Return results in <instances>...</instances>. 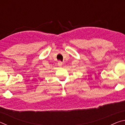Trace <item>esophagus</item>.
Returning <instances> with one entry per match:
<instances>
[{"label": "esophagus", "mask_w": 125, "mask_h": 125, "mask_svg": "<svg viewBox=\"0 0 125 125\" xmlns=\"http://www.w3.org/2000/svg\"><path fill=\"white\" fill-rule=\"evenodd\" d=\"M62 65H63V63L62 62H61V61H59V62H58V66L61 67V66H62Z\"/></svg>", "instance_id": "34e87169"}]
</instances>
